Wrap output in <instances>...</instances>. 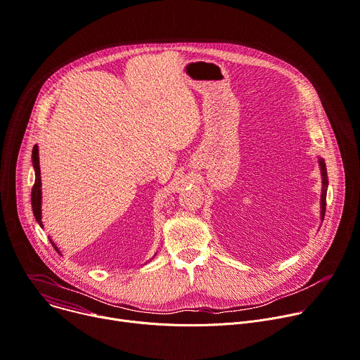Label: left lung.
Masks as SVG:
<instances>
[{
  "label": "left lung",
  "mask_w": 360,
  "mask_h": 360,
  "mask_svg": "<svg viewBox=\"0 0 360 360\" xmlns=\"http://www.w3.org/2000/svg\"><path fill=\"white\" fill-rule=\"evenodd\" d=\"M320 165V173H321V196H320V219L323 222L324 212H326V195H327V187H328V179H327V170H326V162L323 158H319Z\"/></svg>",
  "instance_id": "obj_1"
}]
</instances>
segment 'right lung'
<instances>
[{"instance_id": "right-lung-1", "label": "right lung", "mask_w": 360, "mask_h": 360, "mask_svg": "<svg viewBox=\"0 0 360 360\" xmlns=\"http://www.w3.org/2000/svg\"><path fill=\"white\" fill-rule=\"evenodd\" d=\"M32 160H33V167H34V174H36L34 186L32 190V206H33V213H34L37 224L43 228V222H41V179H40V161H39V146L37 144L33 147ZM50 242L54 246V250H56L62 255L58 245L51 240V238H50Z\"/></svg>"}]
</instances>
